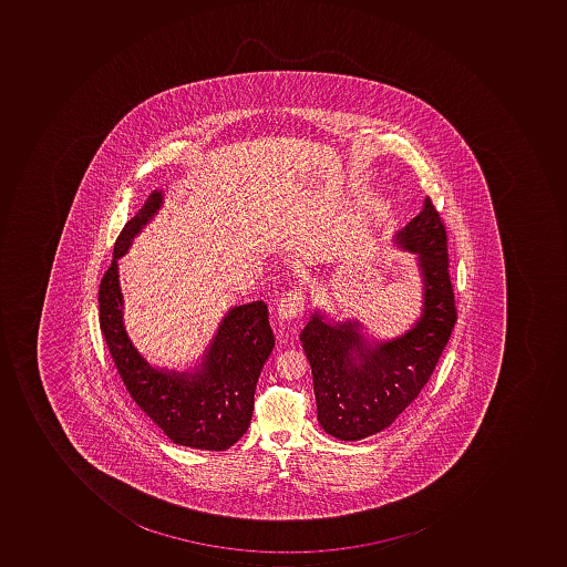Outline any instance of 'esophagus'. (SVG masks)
Returning a JSON list of instances; mask_svg holds the SVG:
<instances>
[{
  "label": "esophagus",
  "instance_id": "1",
  "mask_svg": "<svg viewBox=\"0 0 567 567\" xmlns=\"http://www.w3.org/2000/svg\"><path fill=\"white\" fill-rule=\"evenodd\" d=\"M305 292L301 289H289L288 292L282 295L281 301H279V319L292 320L300 317L305 310Z\"/></svg>",
  "mask_w": 567,
  "mask_h": 567
}]
</instances>
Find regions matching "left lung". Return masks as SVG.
<instances>
[{"label":"left lung","mask_w":567,"mask_h":567,"mask_svg":"<svg viewBox=\"0 0 567 567\" xmlns=\"http://www.w3.org/2000/svg\"><path fill=\"white\" fill-rule=\"evenodd\" d=\"M395 244L417 256L422 310L390 341H368L358 320L327 322L315 311L300 333L313 374L317 417L330 436L358 441L385 430L421 393L456 322L446 230L430 197L396 231Z\"/></svg>","instance_id":"left-lung-1"}]
</instances>
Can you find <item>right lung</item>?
Instances as JSON below:
<instances>
[{
    "label": "right lung",
    "instance_id": "right-lung-1",
    "mask_svg": "<svg viewBox=\"0 0 567 567\" xmlns=\"http://www.w3.org/2000/svg\"><path fill=\"white\" fill-rule=\"evenodd\" d=\"M162 204V190H153L115 240L114 260L99 288L101 330L118 374L141 411L174 443L223 452L234 446L250 424L257 380L275 348V336L267 305L252 301L230 308L223 317L194 371L159 370L140 354L124 327L117 259L127 252Z\"/></svg>",
    "mask_w": 567,
    "mask_h": 567
}]
</instances>
